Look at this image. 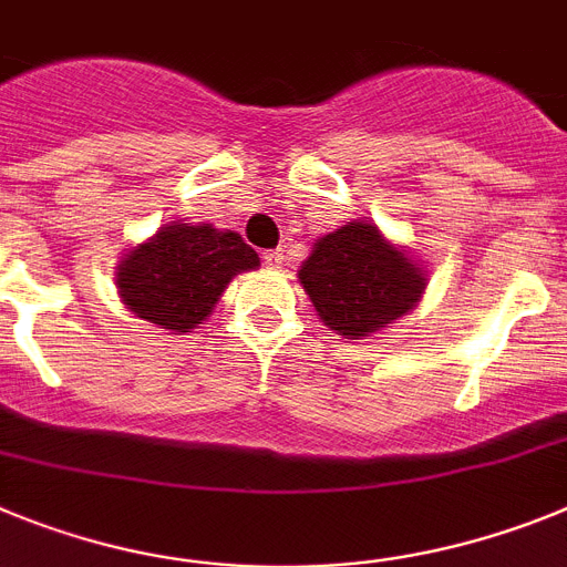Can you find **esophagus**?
I'll return each instance as SVG.
<instances>
[{"label":"esophagus","mask_w":567,"mask_h":567,"mask_svg":"<svg viewBox=\"0 0 567 567\" xmlns=\"http://www.w3.org/2000/svg\"><path fill=\"white\" fill-rule=\"evenodd\" d=\"M262 259H265V265H268V268H282L285 254H282V250H268V254H265Z\"/></svg>","instance_id":"esophagus-1"}]
</instances>
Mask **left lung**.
Instances as JSON below:
<instances>
[{"label":"left lung","instance_id":"1","mask_svg":"<svg viewBox=\"0 0 567 567\" xmlns=\"http://www.w3.org/2000/svg\"><path fill=\"white\" fill-rule=\"evenodd\" d=\"M427 274L368 219L319 236L299 282L319 319L344 339H365L405 317L425 293Z\"/></svg>","mask_w":567,"mask_h":567}]
</instances>
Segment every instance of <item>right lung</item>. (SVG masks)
<instances>
[{
    "label": "right lung",
    "mask_w": 567,
    "mask_h": 567,
    "mask_svg": "<svg viewBox=\"0 0 567 567\" xmlns=\"http://www.w3.org/2000/svg\"><path fill=\"white\" fill-rule=\"evenodd\" d=\"M259 268V254L234 230L171 223L125 254L116 268L122 302L165 331L199 328L236 274Z\"/></svg>",
    "instance_id": "add662e5"
}]
</instances>
